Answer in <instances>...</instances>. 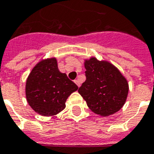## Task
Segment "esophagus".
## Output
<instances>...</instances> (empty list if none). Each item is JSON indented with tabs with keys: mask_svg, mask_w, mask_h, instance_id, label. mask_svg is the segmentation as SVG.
Returning <instances> with one entry per match:
<instances>
[{
	"mask_svg": "<svg viewBox=\"0 0 154 154\" xmlns=\"http://www.w3.org/2000/svg\"><path fill=\"white\" fill-rule=\"evenodd\" d=\"M75 83H76V85L78 86V87H80V81L79 80V79H75Z\"/></svg>",
	"mask_w": 154,
	"mask_h": 154,
	"instance_id": "obj_1",
	"label": "esophagus"
}]
</instances>
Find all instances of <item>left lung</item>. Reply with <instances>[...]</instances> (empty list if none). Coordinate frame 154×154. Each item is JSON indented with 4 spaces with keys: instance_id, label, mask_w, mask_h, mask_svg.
Listing matches in <instances>:
<instances>
[{
    "instance_id": "1",
    "label": "left lung",
    "mask_w": 154,
    "mask_h": 154,
    "mask_svg": "<svg viewBox=\"0 0 154 154\" xmlns=\"http://www.w3.org/2000/svg\"><path fill=\"white\" fill-rule=\"evenodd\" d=\"M86 80L79 93L93 112L108 116L116 112L125 104L128 83L115 66L96 58L85 60Z\"/></svg>"
}]
</instances>
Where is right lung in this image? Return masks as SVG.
<instances>
[{"label":"right lung","mask_w":154,"mask_h":154,"mask_svg":"<svg viewBox=\"0 0 154 154\" xmlns=\"http://www.w3.org/2000/svg\"><path fill=\"white\" fill-rule=\"evenodd\" d=\"M78 88L66 74L59 71L56 58H47L39 62L29 75L26 100L36 112L51 116L63 110L66 99Z\"/></svg>","instance_id":"obj_1"}]
</instances>
